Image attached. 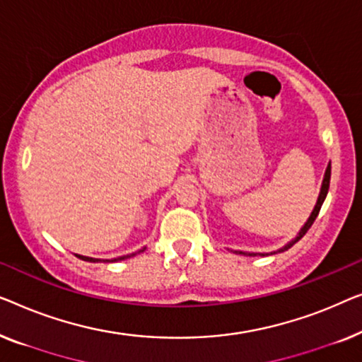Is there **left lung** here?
<instances>
[{"label": "left lung", "mask_w": 362, "mask_h": 362, "mask_svg": "<svg viewBox=\"0 0 362 362\" xmlns=\"http://www.w3.org/2000/svg\"><path fill=\"white\" fill-rule=\"evenodd\" d=\"M329 177H332V162H329L328 167H327V170H325V177H323V182H322V188H320V195H318L317 205H315L313 211H312V215L308 216L307 223H305V225H303L302 228H300V231L297 233V236H295V238L292 239V241H288L287 244H285L284 247L277 249V251H274V254H276V252H284V251H287V249H290V247L293 246L295 243L300 241V239H302V238L305 236V233H307V231L310 230V226H312V225H313V221L317 220V216H318V213H320V208H322L323 202H325V198H327V195H328ZM233 252L241 254V256H269V252H244V251H233ZM271 254H272V252H271Z\"/></svg>", "instance_id": "8db88e82"}]
</instances>
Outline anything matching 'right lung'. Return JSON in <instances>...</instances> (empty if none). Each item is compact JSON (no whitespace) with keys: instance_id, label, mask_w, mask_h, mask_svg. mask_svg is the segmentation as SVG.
I'll use <instances>...</instances> for the list:
<instances>
[{"instance_id":"1","label":"right lung","mask_w":362,"mask_h":362,"mask_svg":"<svg viewBox=\"0 0 362 362\" xmlns=\"http://www.w3.org/2000/svg\"><path fill=\"white\" fill-rule=\"evenodd\" d=\"M142 251H146V247L139 249L137 252H132V254H126V256H119V257H115V259H106V262H118V261H124V259H129L132 256H136V254H139ZM77 257L81 259V261H86V262H100L101 259H95V257H88V256H80V254H77ZM105 262V261H103Z\"/></svg>"}]
</instances>
